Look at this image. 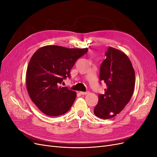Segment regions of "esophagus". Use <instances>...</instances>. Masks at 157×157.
I'll return each mask as SVG.
<instances>
[{
    "label": "esophagus",
    "mask_w": 157,
    "mask_h": 157,
    "mask_svg": "<svg viewBox=\"0 0 157 157\" xmlns=\"http://www.w3.org/2000/svg\"><path fill=\"white\" fill-rule=\"evenodd\" d=\"M79 93L81 95H86L89 93V92H80Z\"/></svg>",
    "instance_id": "34e87169"
}]
</instances>
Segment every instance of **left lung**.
Here are the masks:
<instances>
[{"mask_svg": "<svg viewBox=\"0 0 157 157\" xmlns=\"http://www.w3.org/2000/svg\"><path fill=\"white\" fill-rule=\"evenodd\" d=\"M100 67L99 79L106 83L104 94H98L95 115L110 119L119 114L130 101L135 87V72L129 58L109 46Z\"/></svg>", "mask_w": 157, "mask_h": 157, "instance_id": "1", "label": "left lung"}]
</instances>
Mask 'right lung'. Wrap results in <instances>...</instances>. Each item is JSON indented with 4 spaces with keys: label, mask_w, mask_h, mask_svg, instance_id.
I'll list each match as a JSON object with an SVG mask.
<instances>
[{
    "label": "right lung",
    "mask_w": 157,
    "mask_h": 157,
    "mask_svg": "<svg viewBox=\"0 0 157 157\" xmlns=\"http://www.w3.org/2000/svg\"><path fill=\"white\" fill-rule=\"evenodd\" d=\"M88 48H67L48 45L38 49L31 57L26 72V87L32 101L46 115L57 117L67 113L77 93L61 87L70 78V70Z\"/></svg>",
    "instance_id": "obj_1"
}]
</instances>
